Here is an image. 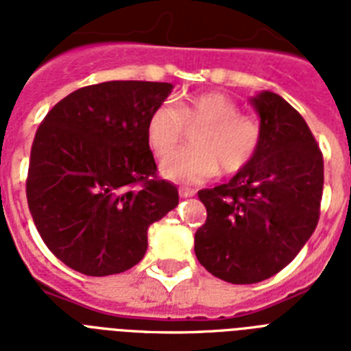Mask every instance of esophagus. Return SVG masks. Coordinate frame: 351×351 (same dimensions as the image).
Here are the masks:
<instances>
[{
  "mask_svg": "<svg viewBox=\"0 0 351 351\" xmlns=\"http://www.w3.org/2000/svg\"><path fill=\"white\" fill-rule=\"evenodd\" d=\"M178 195H180L182 198H189L195 195V191H193V189H189V187H180V189H178Z\"/></svg>",
  "mask_w": 351,
  "mask_h": 351,
  "instance_id": "obj_1",
  "label": "esophagus"
}]
</instances>
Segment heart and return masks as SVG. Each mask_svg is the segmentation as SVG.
<instances>
[{"instance_id": "heart-1", "label": "heart", "mask_w": 351, "mask_h": 351, "mask_svg": "<svg viewBox=\"0 0 351 351\" xmlns=\"http://www.w3.org/2000/svg\"><path fill=\"white\" fill-rule=\"evenodd\" d=\"M187 128H198L193 148L162 162L165 178L180 184H202L220 169L239 173L255 158L261 145V125L240 114L239 104L222 93L189 96L175 107L160 104L147 118L145 138L156 156H165L183 139Z\"/></svg>"}]
</instances>
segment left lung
Masks as SVG:
<instances>
[{
	"instance_id": "1",
	"label": "left lung",
	"mask_w": 351,
	"mask_h": 351,
	"mask_svg": "<svg viewBox=\"0 0 351 351\" xmlns=\"http://www.w3.org/2000/svg\"><path fill=\"white\" fill-rule=\"evenodd\" d=\"M251 104L262 132L255 158L228 184L198 191L208 219L195 253L231 284L261 282L293 261L315 231L324 186V160L304 118L269 90Z\"/></svg>"
}]
</instances>
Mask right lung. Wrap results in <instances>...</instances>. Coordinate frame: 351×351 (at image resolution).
I'll list each match as a JSON object with an SVG mask.
<instances>
[{"label":"right lung","instance_id":"right-lung-1","mask_svg":"<svg viewBox=\"0 0 351 351\" xmlns=\"http://www.w3.org/2000/svg\"><path fill=\"white\" fill-rule=\"evenodd\" d=\"M173 90L160 82H104L58 101L30 149L27 202L36 230L63 264L89 277L136 266L149 226L178 206L156 176L149 114Z\"/></svg>","mask_w":351,"mask_h":351}]
</instances>
